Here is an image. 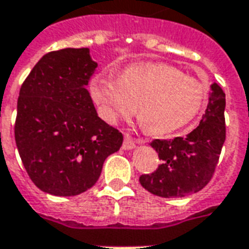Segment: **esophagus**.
I'll return each instance as SVG.
<instances>
[{
  "label": "esophagus",
  "mask_w": 249,
  "mask_h": 249,
  "mask_svg": "<svg viewBox=\"0 0 249 249\" xmlns=\"http://www.w3.org/2000/svg\"><path fill=\"white\" fill-rule=\"evenodd\" d=\"M145 142V140L143 139H133V137H130L129 134H125L124 137V142H123V148L125 150H129V149H133L134 145L136 143H142Z\"/></svg>",
  "instance_id": "esophagus-1"
}]
</instances>
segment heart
Instances as JSON below:
<instances>
[{"label": "heart", "instance_id": "obj_1", "mask_svg": "<svg viewBox=\"0 0 249 249\" xmlns=\"http://www.w3.org/2000/svg\"><path fill=\"white\" fill-rule=\"evenodd\" d=\"M91 95L109 124L136 110L153 134H167L191 124L203 112L210 88L166 63H136L121 75L100 71L91 79Z\"/></svg>", "mask_w": 249, "mask_h": 249}]
</instances>
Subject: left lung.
<instances>
[{
  "mask_svg": "<svg viewBox=\"0 0 249 249\" xmlns=\"http://www.w3.org/2000/svg\"><path fill=\"white\" fill-rule=\"evenodd\" d=\"M224 108L226 93L213 83L207 109L193 132L174 140H153L150 146L162 163L152 174L140 177L145 190L162 198H182L211 181L226 141Z\"/></svg>",
  "mask_w": 249,
  "mask_h": 249,
  "instance_id": "1",
  "label": "left lung"
}]
</instances>
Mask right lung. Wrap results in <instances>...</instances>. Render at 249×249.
<instances>
[{
  "label": "right lung",
  "instance_id": "right-lung-1",
  "mask_svg": "<svg viewBox=\"0 0 249 249\" xmlns=\"http://www.w3.org/2000/svg\"><path fill=\"white\" fill-rule=\"evenodd\" d=\"M97 67L89 49L43 55L22 84L14 125L22 163L34 185L58 196L91 189L121 132L97 116L86 86Z\"/></svg>",
  "mask_w": 249,
  "mask_h": 249
}]
</instances>
